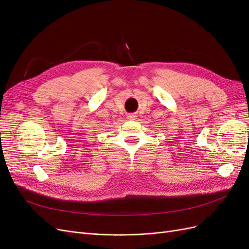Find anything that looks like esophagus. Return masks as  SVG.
I'll list each match as a JSON object with an SVG mask.
<instances>
[{"label":"esophagus","mask_w":249,"mask_h":249,"mask_svg":"<svg viewBox=\"0 0 249 249\" xmlns=\"http://www.w3.org/2000/svg\"><path fill=\"white\" fill-rule=\"evenodd\" d=\"M135 118H136V115H134V114H127V119L133 120V119H135Z\"/></svg>","instance_id":"1"}]
</instances>
